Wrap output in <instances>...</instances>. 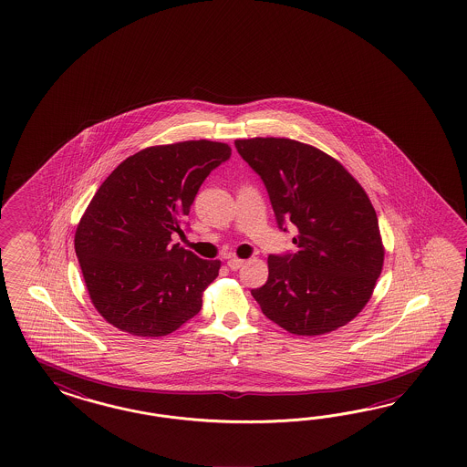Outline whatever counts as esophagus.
I'll use <instances>...</instances> for the list:
<instances>
[{"mask_svg": "<svg viewBox=\"0 0 467 467\" xmlns=\"http://www.w3.org/2000/svg\"><path fill=\"white\" fill-rule=\"evenodd\" d=\"M243 264H244V260H241V258H229V260H227V267L231 270L241 269Z\"/></svg>", "mask_w": 467, "mask_h": 467, "instance_id": "34e87169", "label": "esophagus"}]
</instances>
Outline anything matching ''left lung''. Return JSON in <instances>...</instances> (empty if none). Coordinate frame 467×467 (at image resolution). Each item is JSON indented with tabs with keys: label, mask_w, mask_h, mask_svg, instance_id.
<instances>
[{
	"label": "left lung",
	"mask_w": 467,
	"mask_h": 467,
	"mask_svg": "<svg viewBox=\"0 0 467 467\" xmlns=\"http://www.w3.org/2000/svg\"><path fill=\"white\" fill-rule=\"evenodd\" d=\"M267 188L277 226L297 229V252L269 254L252 296L274 324L320 336L365 308L383 267L377 213L361 184L326 152L289 139L234 141Z\"/></svg>",
	"instance_id": "1"
}]
</instances>
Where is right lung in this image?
<instances>
[{"label":"right lung","instance_id":"1","mask_svg":"<svg viewBox=\"0 0 467 467\" xmlns=\"http://www.w3.org/2000/svg\"><path fill=\"white\" fill-rule=\"evenodd\" d=\"M229 157L221 141L157 145L125 159L100 184L77 227L75 252L106 322L161 337L200 311L221 262L198 258L171 236L183 234L198 188Z\"/></svg>","mask_w":467,"mask_h":467}]
</instances>
